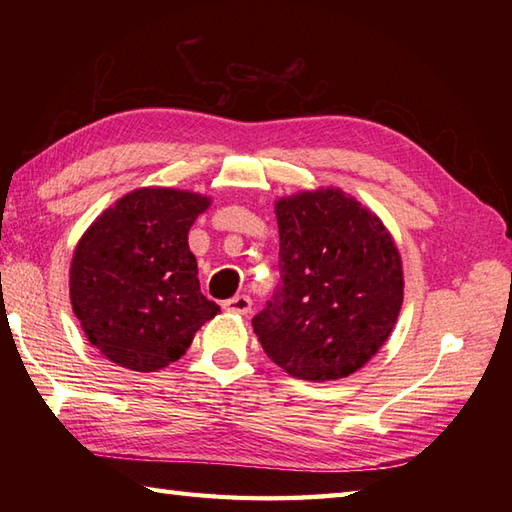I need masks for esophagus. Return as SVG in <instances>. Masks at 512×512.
<instances>
[{
	"label": "esophagus",
	"instance_id": "34e87169",
	"mask_svg": "<svg viewBox=\"0 0 512 512\" xmlns=\"http://www.w3.org/2000/svg\"><path fill=\"white\" fill-rule=\"evenodd\" d=\"M224 310L235 312V314H248L250 308H253V301H250L246 295H237L233 299H228L222 303Z\"/></svg>",
	"mask_w": 512,
	"mask_h": 512
}]
</instances>
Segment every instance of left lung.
Segmentation results:
<instances>
[{"label": "left lung", "mask_w": 512, "mask_h": 512, "mask_svg": "<svg viewBox=\"0 0 512 512\" xmlns=\"http://www.w3.org/2000/svg\"><path fill=\"white\" fill-rule=\"evenodd\" d=\"M281 286L253 319L264 352L312 383L358 372L389 339L405 279L380 217L341 189L275 202Z\"/></svg>", "instance_id": "obj_1"}]
</instances>
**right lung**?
Instances as JSON below:
<instances>
[{
  "instance_id": "1",
  "label": "right lung",
  "mask_w": 512,
  "mask_h": 512,
  "mask_svg": "<svg viewBox=\"0 0 512 512\" xmlns=\"http://www.w3.org/2000/svg\"><path fill=\"white\" fill-rule=\"evenodd\" d=\"M211 206L202 193L143 187L83 233L70 264V301L88 341L132 372H158L189 350L220 306L200 292L189 228Z\"/></svg>"
}]
</instances>
